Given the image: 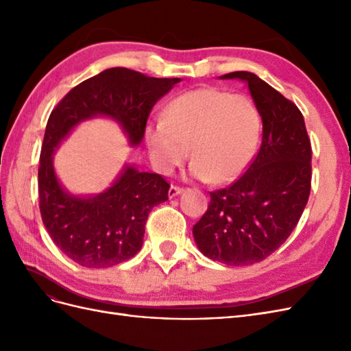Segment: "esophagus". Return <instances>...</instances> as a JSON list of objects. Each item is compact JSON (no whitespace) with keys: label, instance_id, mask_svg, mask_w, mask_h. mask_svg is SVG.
I'll return each mask as SVG.
<instances>
[{"label":"esophagus","instance_id":"obj_1","mask_svg":"<svg viewBox=\"0 0 351 351\" xmlns=\"http://www.w3.org/2000/svg\"><path fill=\"white\" fill-rule=\"evenodd\" d=\"M183 192V187H180V186H171L169 187V190H168V196L169 197H174V196H177V195H180Z\"/></svg>","mask_w":351,"mask_h":351}]
</instances>
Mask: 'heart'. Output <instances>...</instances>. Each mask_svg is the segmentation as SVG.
<instances>
[{
	"mask_svg": "<svg viewBox=\"0 0 351 351\" xmlns=\"http://www.w3.org/2000/svg\"><path fill=\"white\" fill-rule=\"evenodd\" d=\"M262 119L253 101L217 88H199L167 105L162 121L145 127V143L159 173L189 156L190 176L212 184L241 176L258 151Z\"/></svg>",
	"mask_w": 351,
	"mask_h": 351,
	"instance_id": "1",
	"label": "heart"
}]
</instances>
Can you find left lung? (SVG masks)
<instances>
[{
    "label": "left lung",
    "instance_id": "left-lung-1",
    "mask_svg": "<svg viewBox=\"0 0 351 351\" xmlns=\"http://www.w3.org/2000/svg\"><path fill=\"white\" fill-rule=\"evenodd\" d=\"M221 79L247 84L262 117V145L246 173L209 193L193 236L206 258L243 267L267 259L295 228L311 195L312 146L300 110L267 82L249 71Z\"/></svg>",
    "mask_w": 351,
    "mask_h": 351
}]
</instances>
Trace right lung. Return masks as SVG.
Here are the masks:
<instances>
[{
    "label": "right lung",
    "instance_id": "right-lung-1",
    "mask_svg": "<svg viewBox=\"0 0 351 351\" xmlns=\"http://www.w3.org/2000/svg\"><path fill=\"white\" fill-rule=\"evenodd\" d=\"M180 80L114 67L77 84L52 110L38 169L39 210L52 241L82 267L110 268L133 258L143 244L147 215L168 199L169 184L162 176L127 165L104 193L77 197L61 187L52 154L74 125L95 115L120 123L137 146L154 105Z\"/></svg>",
    "mask_w": 351,
    "mask_h": 351
}]
</instances>
